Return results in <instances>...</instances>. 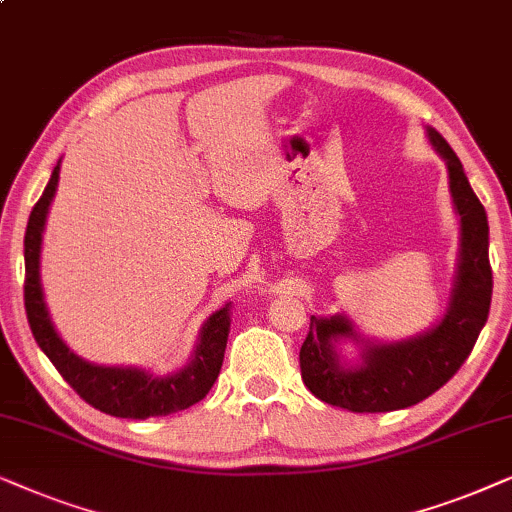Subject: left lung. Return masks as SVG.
I'll return each mask as SVG.
<instances>
[{
    "instance_id": "obj_1",
    "label": "left lung",
    "mask_w": 512,
    "mask_h": 512,
    "mask_svg": "<svg viewBox=\"0 0 512 512\" xmlns=\"http://www.w3.org/2000/svg\"><path fill=\"white\" fill-rule=\"evenodd\" d=\"M428 140L447 163L449 192L461 217V243L456 278L445 316L431 330L403 342L374 344L360 339L346 316H311L309 335L299 351L302 379L309 391L327 405L349 412H393L426 400L454 377L478 342L492 304V267H489L487 213L459 156L447 140L426 128ZM339 338L364 344L361 363L351 368L336 353Z\"/></svg>"
}]
</instances>
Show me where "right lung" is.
<instances>
[{
	"instance_id": "1",
	"label": "right lung",
	"mask_w": 512,
	"mask_h": 512,
	"mask_svg": "<svg viewBox=\"0 0 512 512\" xmlns=\"http://www.w3.org/2000/svg\"><path fill=\"white\" fill-rule=\"evenodd\" d=\"M60 180V161L53 168L49 185L42 199L34 203L25 231V311L27 323L39 349H42L63 379L95 410L121 419L166 417V414L187 410L206 398L213 388L217 374L222 370L224 349L229 337V309L224 304L201 327L199 344L187 367L180 372L156 377L140 367H105L88 363L70 351L56 327L51 323L49 309L44 302L42 281H39V257H42V234L53 194Z\"/></svg>"
}]
</instances>
